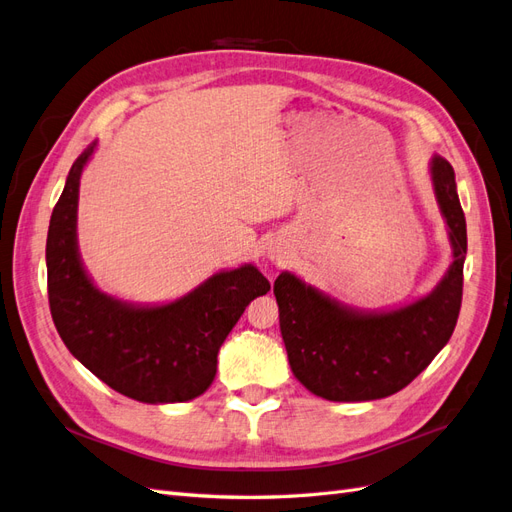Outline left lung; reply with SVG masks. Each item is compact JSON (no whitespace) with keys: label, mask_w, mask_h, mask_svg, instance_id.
Returning a JSON list of instances; mask_svg holds the SVG:
<instances>
[{"label":"left lung","mask_w":512,"mask_h":512,"mask_svg":"<svg viewBox=\"0 0 512 512\" xmlns=\"http://www.w3.org/2000/svg\"><path fill=\"white\" fill-rule=\"evenodd\" d=\"M453 262L427 297L395 309H356L284 271L273 284L288 363L309 393L329 401H371L408 386L451 339L461 309L466 218L455 170L429 164Z\"/></svg>","instance_id":"1"}]
</instances>
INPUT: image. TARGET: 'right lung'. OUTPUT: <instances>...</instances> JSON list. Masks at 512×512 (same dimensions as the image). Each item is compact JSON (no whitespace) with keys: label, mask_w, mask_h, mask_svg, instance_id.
I'll return each mask as SVG.
<instances>
[{"label":"right lung","mask_w":512,"mask_h":512,"mask_svg":"<svg viewBox=\"0 0 512 512\" xmlns=\"http://www.w3.org/2000/svg\"><path fill=\"white\" fill-rule=\"evenodd\" d=\"M96 147L94 141L72 164L46 237L55 329L74 359L113 391L143 404L190 401L209 389L224 339L271 284L254 265H241L162 305L126 303L102 292L76 243L81 175Z\"/></svg>","instance_id":"right-lung-1"}]
</instances>
